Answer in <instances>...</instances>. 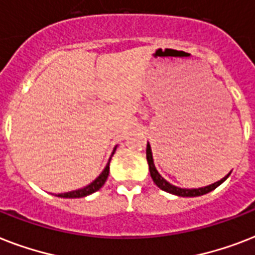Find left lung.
<instances>
[{
    "label": "left lung",
    "mask_w": 255,
    "mask_h": 255,
    "mask_svg": "<svg viewBox=\"0 0 255 255\" xmlns=\"http://www.w3.org/2000/svg\"><path fill=\"white\" fill-rule=\"evenodd\" d=\"M147 161L148 165H149V172H151V177L153 180L156 185L159 186L161 190H165L168 193L176 194V196H180V197H197V196H202V194H206L212 192L213 189H216L218 185H221L222 182L225 181L226 178L229 177V174L225 176L224 178H221L220 181L214 182V184H210L208 186H204V188H198V189H182V188H178V186L172 185L170 182H168L165 178L161 176V174L157 172L155 167V163H153V157H152V151L149 143L147 144Z\"/></svg>",
    "instance_id": "8db88e82"
}]
</instances>
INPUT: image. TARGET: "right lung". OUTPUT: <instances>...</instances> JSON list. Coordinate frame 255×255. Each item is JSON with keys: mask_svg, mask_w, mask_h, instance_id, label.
Here are the masks:
<instances>
[{"mask_svg": "<svg viewBox=\"0 0 255 255\" xmlns=\"http://www.w3.org/2000/svg\"><path fill=\"white\" fill-rule=\"evenodd\" d=\"M116 151V147L114 148V152H112V155L115 153ZM111 155V157H112ZM111 157L108 160L107 165L106 168L103 169V172L98 176V177L91 182V184H88L87 186L85 188H82V189H78V190H73V192H67V193H59L58 194V197H63V198H81V197H86L88 194H92L96 190H99L102 186L104 185V182L107 180L108 177V173H110V161H111Z\"/></svg>", "mask_w": 255, "mask_h": 255, "instance_id": "right-lung-1", "label": "right lung"}]
</instances>
